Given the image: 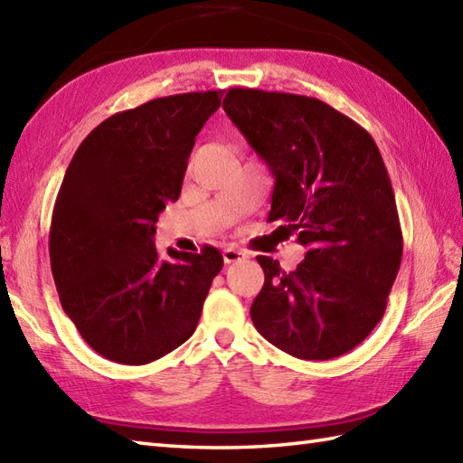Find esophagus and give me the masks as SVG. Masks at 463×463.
<instances>
[{"mask_svg":"<svg viewBox=\"0 0 463 463\" xmlns=\"http://www.w3.org/2000/svg\"><path fill=\"white\" fill-rule=\"evenodd\" d=\"M224 262L226 264H232V262H241V260H244V259H249V252L247 250H242V249H239V247H229V249H224Z\"/></svg>","mask_w":463,"mask_h":463,"instance_id":"esophagus-1","label":"esophagus"}]
</instances>
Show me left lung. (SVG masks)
<instances>
[{
    "label": "left lung",
    "mask_w": 463,
    "mask_h": 463,
    "mask_svg": "<svg viewBox=\"0 0 463 463\" xmlns=\"http://www.w3.org/2000/svg\"><path fill=\"white\" fill-rule=\"evenodd\" d=\"M222 109L277 179L269 221L307 247L288 272L257 257L264 287L250 307L254 326L294 358H338L383 317L404 249L378 146L307 95L232 87Z\"/></svg>",
    "instance_id": "8db88e82"
}]
</instances>
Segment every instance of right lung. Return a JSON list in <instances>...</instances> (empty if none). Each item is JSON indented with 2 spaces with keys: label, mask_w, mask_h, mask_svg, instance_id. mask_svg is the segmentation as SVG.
Returning a JSON list of instances; mask_svg holds the SVG:
<instances>
[{
  "label": "right lung",
  "mask_w": 463,
  "mask_h": 463,
  "mask_svg": "<svg viewBox=\"0 0 463 463\" xmlns=\"http://www.w3.org/2000/svg\"><path fill=\"white\" fill-rule=\"evenodd\" d=\"M221 91L159 97L85 137L57 193L49 259L61 307L111 362L143 366L193 336L219 249L156 252L155 224L181 194L194 137Z\"/></svg>",
  "instance_id": "right-lung-1"
}]
</instances>
